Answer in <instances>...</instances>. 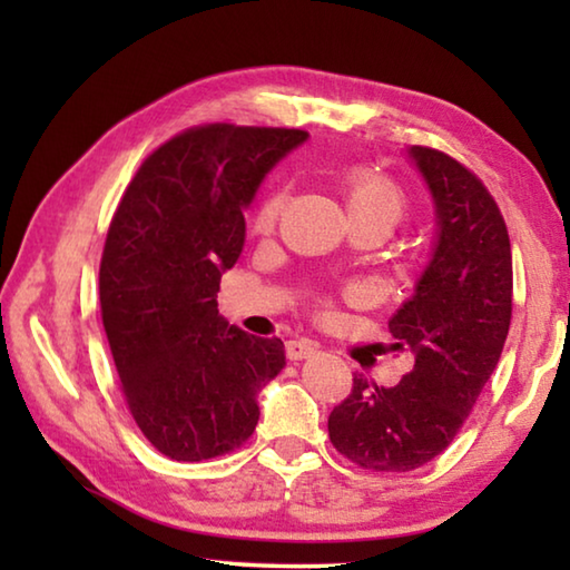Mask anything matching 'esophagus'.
<instances>
[{
    "instance_id": "esophagus-1",
    "label": "esophagus",
    "mask_w": 570,
    "mask_h": 570,
    "mask_svg": "<svg viewBox=\"0 0 570 570\" xmlns=\"http://www.w3.org/2000/svg\"><path fill=\"white\" fill-rule=\"evenodd\" d=\"M314 352H316V344H312L308 340H288L286 342V356L292 362L306 360V356H312Z\"/></svg>"
}]
</instances>
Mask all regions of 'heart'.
<instances>
[{
  "instance_id": "1",
  "label": "heart",
  "mask_w": 570,
  "mask_h": 570,
  "mask_svg": "<svg viewBox=\"0 0 570 570\" xmlns=\"http://www.w3.org/2000/svg\"><path fill=\"white\" fill-rule=\"evenodd\" d=\"M342 193L352 220H374V224L394 228L410 210L407 190L394 178L366 166H356L344 173ZM286 186H274L264 193L254 208V218H250L258 234H268L276 226L286 206Z\"/></svg>"
}]
</instances>
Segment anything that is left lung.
Instances as JSON below:
<instances>
[{"instance_id": "obj_1", "label": "left lung", "mask_w": 570, "mask_h": 570, "mask_svg": "<svg viewBox=\"0 0 570 570\" xmlns=\"http://www.w3.org/2000/svg\"><path fill=\"white\" fill-rule=\"evenodd\" d=\"M410 156L440 226L417 292L390 320L392 350L414 364L394 387L354 374L330 414L336 452L372 472H407L448 450L498 366L513 316L508 226L485 183L442 150L414 146Z\"/></svg>"}]
</instances>
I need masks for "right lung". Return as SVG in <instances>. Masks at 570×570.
<instances>
[{
    "label": "right lung",
    "instance_id": "right-lung-1",
    "mask_svg": "<svg viewBox=\"0 0 570 570\" xmlns=\"http://www.w3.org/2000/svg\"><path fill=\"white\" fill-rule=\"evenodd\" d=\"M306 130L196 125L140 163L100 262V314L125 404L153 448L200 462L254 435L256 394L284 342L218 316L220 274L244 248V208Z\"/></svg>",
    "mask_w": 570,
    "mask_h": 570
}]
</instances>
